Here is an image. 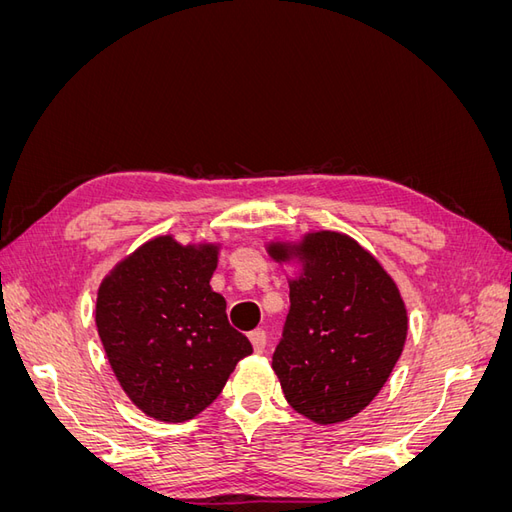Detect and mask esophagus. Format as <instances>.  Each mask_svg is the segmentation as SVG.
Returning a JSON list of instances; mask_svg holds the SVG:
<instances>
[{
	"instance_id": "1",
	"label": "esophagus",
	"mask_w": 512,
	"mask_h": 512,
	"mask_svg": "<svg viewBox=\"0 0 512 512\" xmlns=\"http://www.w3.org/2000/svg\"><path fill=\"white\" fill-rule=\"evenodd\" d=\"M250 342H252V348H254V352H265V348H267V333L262 331V329H256V331H252L250 333Z\"/></svg>"
}]
</instances>
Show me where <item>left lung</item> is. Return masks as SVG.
<instances>
[{
	"label": "left lung",
	"mask_w": 512,
	"mask_h": 512,
	"mask_svg": "<svg viewBox=\"0 0 512 512\" xmlns=\"http://www.w3.org/2000/svg\"><path fill=\"white\" fill-rule=\"evenodd\" d=\"M267 252L275 262H301L271 363L284 397L318 425L348 421L380 393L404 350L408 312L399 288L344 232L271 241Z\"/></svg>",
	"instance_id": "left-lung-1"
}]
</instances>
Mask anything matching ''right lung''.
<instances>
[{
	"instance_id": "obj_1",
	"label": "right lung",
	"mask_w": 512,
	"mask_h": 512,
	"mask_svg": "<svg viewBox=\"0 0 512 512\" xmlns=\"http://www.w3.org/2000/svg\"><path fill=\"white\" fill-rule=\"evenodd\" d=\"M218 254L220 243L181 245L162 235L117 262L98 288L106 359L132 404L156 421L183 423L203 412L252 354L209 284Z\"/></svg>"
}]
</instances>
